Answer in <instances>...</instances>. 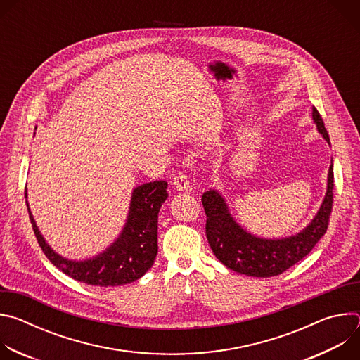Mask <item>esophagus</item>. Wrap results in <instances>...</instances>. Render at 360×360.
Listing matches in <instances>:
<instances>
[{
    "mask_svg": "<svg viewBox=\"0 0 360 360\" xmlns=\"http://www.w3.org/2000/svg\"><path fill=\"white\" fill-rule=\"evenodd\" d=\"M174 186L178 189V191H191V184L188 181V176L185 174H178L175 178H174Z\"/></svg>",
    "mask_w": 360,
    "mask_h": 360,
    "instance_id": "34e87169",
    "label": "esophagus"
}]
</instances>
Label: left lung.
I'll use <instances>...</instances> for the list:
<instances>
[{
    "instance_id": "obj_1",
    "label": "left lung",
    "mask_w": 360,
    "mask_h": 360,
    "mask_svg": "<svg viewBox=\"0 0 360 360\" xmlns=\"http://www.w3.org/2000/svg\"><path fill=\"white\" fill-rule=\"evenodd\" d=\"M318 132L330 145L328 131L318 110L312 108ZM333 162L328 172V186L314 219L300 232L285 238H261L243 229L232 217L228 203L218 189L202 195L207 214V238L217 258L229 269L255 278L281 275L309 253L325 235L333 203Z\"/></svg>"
}]
</instances>
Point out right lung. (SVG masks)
Wrapping results in <instances>:
<instances>
[{"instance_id":"right-lung-1","label":"right lung","mask_w":360,"mask_h":360,"mask_svg":"<svg viewBox=\"0 0 360 360\" xmlns=\"http://www.w3.org/2000/svg\"><path fill=\"white\" fill-rule=\"evenodd\" d=\"M167 188L165 181L136 186L132 191L128 217L118 238L105 250L84 261L64 258L46 243L34 221L28 200L25 202L37 240L53 265L78 282L108 288L138 281L153 265L158 253V214L168 198Z\"/></svg>"}]
</instances>
